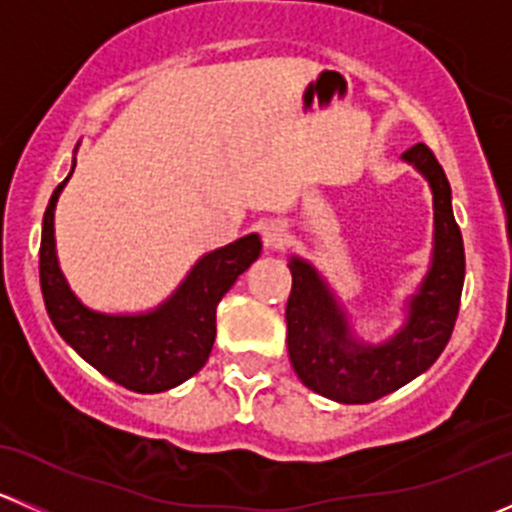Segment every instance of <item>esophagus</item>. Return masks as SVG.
<instances>
[{"mask_svg":"<svg viewBox=\"0 0 512 512\" xmlns=\"http://www.w3.org/2000/svg\"><path fill=\"white\" fill-rule=\"evenodd\" d=\"M285 240H287V230L282 223L270 220V223L262 225V245H265L267 250H280V247L285 245Z\"/></svg>","mask_w":512,"mask_h":512,"instance_id":"obj_1","label":"esophagus"}]
</instances>
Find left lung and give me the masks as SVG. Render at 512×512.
I'll list each match as a JSON object with an SVG mask.
<instances>
[{"mask_svg": "<svg viewBox=\"0 0 512 512\" xmlns=\"http://www.w3.org/2000/svg\"><path fill=\"white\" fill-rule=\"evenodd\" d=\"M433 193V252L426 277L406 299V322L379 344L354 334L349 314L322 272L289 257L287 349L299 381L339 404H369L416 379L451 339L466 280V252L451 208V185L428 146L401 153Z\"/></svg>", "mask_w": 512, "mask_h": 512, "instance_id": "8db88e82", "label": "left lung"}]
</instances>
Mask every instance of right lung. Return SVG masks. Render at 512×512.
I'll return each mask as SVG.
<instances>
[{
	"label": "right lung",
	"mask_w": 512,
	"mask_h": 512,
	"mask_svg": "<svg viewBox=\"0 0 512 512\" xmlns=\"http://www.w3.org/2000/svg\"><path fill=\"white\" fill-rule=\"evenodd\" d=\"M71 173L51 195L41 225L39 280L51 324L81 359L116 384L138 394L175 389L208 361L215 342V309L237 277L260 257V235L252 232L205 252L156 309L138 314L96 312L71 292L56 257L54 210Z\"/></svg>",
	"instance_id": "right-lung-1"
}]
</instances>
